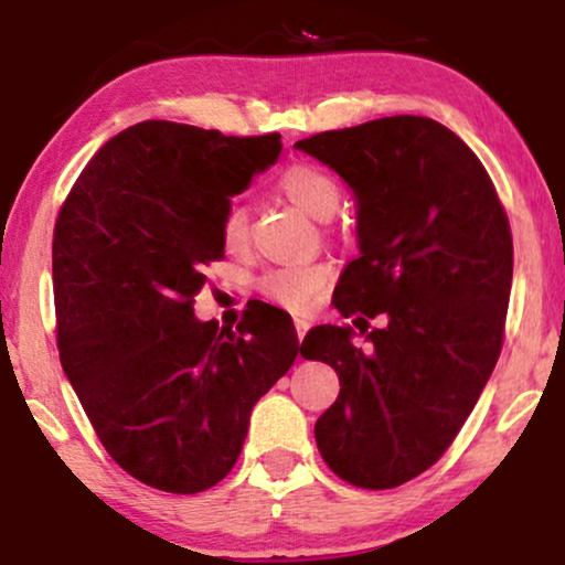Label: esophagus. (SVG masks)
I'll return each instance as SVG.
<instances>
[{"mask_svg":"<svg viewBox=\"0 0 565 565\" xmlns=\"http://www.w3.org/2000/svg\"><path fill=\"white\" fill-rule=\"evenodd\" d=\"M308 327H310V323L305 319H295V329H297V337H300V342H302L305 332H308Z\"/></svg>","mask_w":565,"mask_h":565,"instance_id":"34e87169","label":"esophagus"}]
</instances>
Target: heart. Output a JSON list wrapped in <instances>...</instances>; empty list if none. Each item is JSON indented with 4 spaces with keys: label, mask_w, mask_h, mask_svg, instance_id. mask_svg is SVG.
I'll return each mask as SVG.
<instances>
[{
    "label": "heart",
    "mask_w": 565,
    "mask_h": 565,
    "mask_svg": "<svg viewBox=\"0 0 565 565\" xmlns=\"http://www.w3.org/2000/svg\"><path fill=\"white\" fill-rule=\"evenodd\" d=\"M276 188L284 199L316 220L332 217L342 199L340 180L321 164H310V161H297L278 172ZM220 242L231 255H242L249 246V212L242 201L225 204L223 217H220ZM327 281L329 268L323 265H284V268L263 274L257 289L281 308L305 310L319 297Z\"/></svg>",
    "instance_id": "b5f03b06"
}]
</instances>
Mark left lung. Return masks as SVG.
Wrapping results in <instances>:
<instances>
[{
  "mask_svg": "<svg viewBox=\"0 0 565 565\" xmlns=\"http://www.w3.org/2000/svg\"><path fill=\"white\" fill-rule=\"evenodd\" d=\"M297 148L340 172L359 199L361 255L334 305L366 332L316 327L300 353L340 377L316 423L323 462L359 489H395L438 462L502 353L512 233L481 159L427 116L329 129Z\"/></svg>",
  "mask_w": 565,
  "mask_h": 565,
  "instance_id": "1",
  "label": "left lung"
}]
</instances>
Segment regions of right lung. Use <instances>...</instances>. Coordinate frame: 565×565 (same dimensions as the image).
Returning <instances> with one entry per match:
<instances>
[{"label":"right lung","mask_w":565,"mask_h":565,"mask_svg":"<svg viewBox=\"0 0 565 565\" xmlns=\"http://www.w3.org/2000/svg\"><path fill=\"white\" fill-rule=\"evenodd\" d=\"M281 135L148 119L114 135L63 201L53 233L63 372L121 470L170 494L228 476L252 406L300 353L289 313L246 302L220 329L193 316L204 268L223 260L220 217Z\"/></svg>","instance_id":"1"}]
</instances>
